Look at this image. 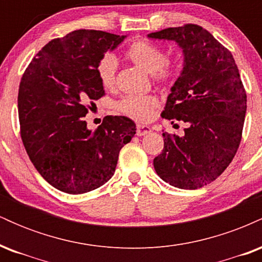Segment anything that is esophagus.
Here are the masks:
<instances>
[{"mask_svg": "<svg viewBox=\"0 0 262 262\" xmlns=\"http://www.w3.org/2000/svg\"><path fill=\"white\" fill-rule=\"evenodd\" d=\"M150 132H151V128L148 127V125H141V124L137 125V135H138V137L149 134Z\"/></svg>", "mask_w": 262, "mask_h": 262, "instance_id": "esophagus-1", "label": "esophagus"}]
</instances>
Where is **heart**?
Instances as JSON below:
<instances>
[{
	"mask_svg": "<svg viewBox=\"0 0 262 262\" xmlns=\"http://www.w3.org/2000/svg\"><path fill=\"white\" fill-rule=\"evenodd\" d=\"M125 58L146 73L151 74L152 80L158 85H170L177 75L175 62L165 59V53L160 47L146 40H137L129 45L125 50ZM117 66L118 64L116 56L111 53H106L98 60L96 74L104 89L112 90L116 86ZM158 107L159 100L154 95L127 96L118 103L119 111L123 114L139 122L149 121Z\"/></svg>",
	"mask_w": 262,
	"mask_h": 262,
	"instance_id": "heart-1",
	"label": "heart"
}]
</instances>
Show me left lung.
Returning a JSON list of instances; mask_svg holds the SVG:
<instances>
[{
	"label": "left lung",
	"instance_id": "obj_1",
	"mask_svg": "<svg viewBox=\"0 0 262 262\" xmlns=\"http://www.w3.org/2000/svg\"><path fill=\"white\" fill-rule=\"evenodd\" d=\"M183 52V70L167 96L162 118L187 123L185 134L162 133L164 150L154 159L156 173L183 189L213 182L235 156L246 113V92L233 55L197 25L150 33Z\"/></svg>",
	"mask_w": 262,
	"mask_h": 262
}]
</instances>
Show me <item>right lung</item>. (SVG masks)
Returning <instances> with one entry per match:
<instances>
[{
    "mask_svg": "<svg viewBox=\"0 0 262 262\" xmlns=\"http://www.w3.org/2000/svg\"><path fill=\"white\" fill-rule=\"evenodd\" d=\"M125 35L79 29L50 40L26 69L18 91L20 137L37 171L53 187L80 194L101 187L119 151L135 134L123 116L104 117L89 130L83 117L104 96L98 60Z\"/></svg>",
    "mask_w": 262,
    "mask_h": 262,
    "instance_id": "right-lung-1",
    "label": "right lung"
}]
</instances>
